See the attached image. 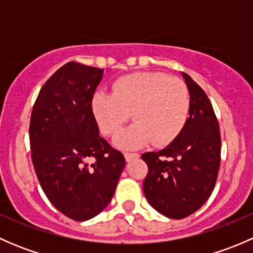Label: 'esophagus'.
Wrapping results in <instances>:
<instances>
[{
  "mask_svg": "<svg viewBox=\"0 0 253 253\" xmlns=\"http://www.w3.org/2000/svg\"><path fill=\"white\" fill-rule=\"evenodd\" d=\"M124 155H125V159H126V162H131L132 159H136V158L139 157L137 153H125Z\"/></svg>",
  "mask_w": 253,
  "mask_h": 253,
  "instance_id": "34e87169",
  "label": "esophagus"
}]
</instances>
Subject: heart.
<instances>
[{
	"instance_id": "b5f03b06",
	"label": "heart",
	"mask_w": 253,
	"mask_h": 253,
	"mask_svg": "<svg viewBox=\"0 0 253 253\" xmlns=\"http://www.w3.org/2000/svg\"><path fill=\"white\" fill-rule=\"evenodd\" d=\"M90 105L105 136H115L132 115L134 124L115 139L119 147L134 149L149 142L163 147L175 141L185 127L191 96L180 78L163 72H138L117 79L114 94L95 91Z\"/></svg>"
}]
</instances>
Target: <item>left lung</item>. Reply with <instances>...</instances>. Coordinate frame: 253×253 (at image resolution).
Here are the masks:
<instances>
[{
    "label": "left lung",
    "instance_id": "left-lung-1",
    "mask_svg": "<svg viewBox=\"0 0 253 253\" xmlns=\"http://www.w3.org/2000/svg\"><path fill=\"white\" fill-rule=\"evenodd\" d=\"M191 96L190 117L171 144L142 154L148 165L143 191L163 215L182 219L201 208L211 195L220 167L219 122L206 91L182 73Z\"/></svg>",
    "mask_w": 253,
    "mask_h": 253
}]
</instances>
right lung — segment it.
I'll use <instances>...</instances> for the list:
<instances>
[{
  "label": "right lung",
  "mask_w": 253,
  "mask_h": 253,
  "mask_svg": "<svg viewBox=\"0 0 253 253\" xmlns=\"http://www.w3.org/2000/svg\"><path fill=\"white\" fill-rule=\"evenodd\" d=\"M103 70L78 62L58 68L40 89L29 125L32 162L51 205L76 221L110 203L125 168L99 134L91 98Z\"/></svg>",
  "instance_id": "obj_1"
}]
</instances>
